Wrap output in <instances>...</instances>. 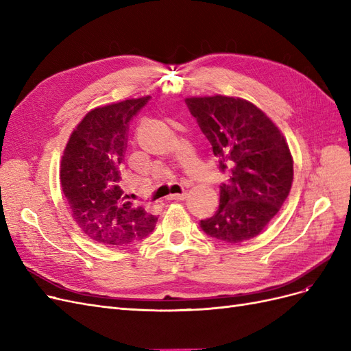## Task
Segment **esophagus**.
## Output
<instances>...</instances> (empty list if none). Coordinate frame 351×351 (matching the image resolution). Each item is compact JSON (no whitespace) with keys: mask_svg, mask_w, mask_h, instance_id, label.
<instances>
[{"mask_svg":"<svg viewBox=\"0 0 351 351\" xmlns=\"http://www.w3.org/2000/svg\"><path fill=\"white\" fill-rule=\"evenodd\" d=\"M185 198H186V192H182V194H172V195L167 197V199H176V201L185 199Z\"/></svg>","mask_w":351,"mask_h":351,"instance_id":"1","label":"esophagus"}]
</instances>
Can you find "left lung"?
Instances as JSON below:
<instances>
[{"label":"left lung","instance_id":"left-lung-1","mask_svg":"<svg viewBox=\"0 0 351 351\" xmlns=\"http://www.w3.org/2000/svg\"><path fill=\"white\" fill-rule=\"evenodd\" d=\"M185 101L220 169L229 172L219 208L201 220V229L221 242L250 241L280 211L291 188L293 157L285 135L245 99L216 95Z\"/></svg>","mask_w":351,"mask_h":351}]
</instances>
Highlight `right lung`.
<instances>
[{"label":"right lung","instance_id":"obj_1","mask_svg":"<svg viewBox=\"0 0 351 351\" xmlns=\"http://www.w3.org/2000/svg\"><path fill=\"white\" fill-rule=\"evenodd\" d=\"M149 99H127L92 109L64 149L60 169L64 197L78 228L97 243L134 245L156 226L157 217L127 201L119 186L128 123Z\"/></svg>","mask_w":351,"mask_h":351}]
</instances>
